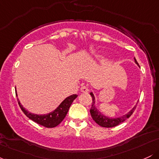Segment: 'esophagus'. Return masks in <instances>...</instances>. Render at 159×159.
I'll return each mask as SVG.
<instances>
[{"label": "esophagus", "mask_w": 159, "mask_h": 159, "mask_svg": "<svg viewBox=\"0 0 159 159\" xmlns=\"http://www.w3.org/2000/svg\"><path fill=\"white\" fill-rule=\"evenodd\" d=\"M81 91L82 93H88L89 89L87 87H85V86H83V87H81Z\"/></svg>", "instance_id": "34e87169"}]
</instances>
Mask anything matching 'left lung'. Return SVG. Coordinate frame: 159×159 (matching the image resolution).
Segmentation results:
<instances>
[{"label": "left lung", "mask_w": 159, "mask_h": 159, "mask_svg": "<svg viewBox=\"0 0 159 159\" xmlns=\"http://www.w3.org/2000/svg\"><path fill=\"white\" fill-rule=\"evenodd\" d=\"M134 61H135V63H137V64L139 66V64L138 63V62H137L135 58H134ZM90 96H92V98H93L92 105H91V108L90 111L91 116H92L93 120L98 125H100V126H102V127L112 128V127L116 126V125H120V123H122L123 122L125 121V120H127L128 118L130 117V116H132V114H133V112H134V110H135V108H136V106H134L132 108V110L130 111V112L128 113L126 115H124V116H120V117H119V118H116V119H114V118H108V117H106L105 116H104L103 114H102L101 113H100L99 111L96 109V107H95V105H94L95 98H94L93 94L92 93H90Z\"/></svg>", "instance_id": "obj_1"}]
</instances>
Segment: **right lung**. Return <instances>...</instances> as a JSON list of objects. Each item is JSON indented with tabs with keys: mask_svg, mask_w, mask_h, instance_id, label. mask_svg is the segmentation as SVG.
Returning <instances> with one entry per match:
<instances>
[{
	"mask_svg": "<svg viewBox=\"0 0 159 159\" xmlns=\"http://www.w3.org/2000/svg\"><path fill=\"white\" fill-rule=\"evenodd\" d=\"M77 96L78 95L76 94H73L72 96H69V97L65 98L63 102L57 107V109H55L53 112L45 115H36L29 113L28 111L24 108L22 105L20 104L19 100H18V102H19V107H21V111H23L24 114L26 115L29 119L44 127L54 128L59 125L66 117L72 102L77 98Z\"/></svg>",
	"mask_w": 159,
	"mask_h": 159,
	"instance_id": "right-lung-1",
	"label": "right lung"
}]
</instances>
